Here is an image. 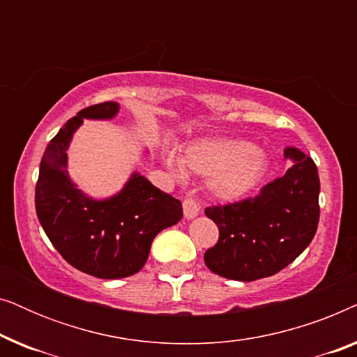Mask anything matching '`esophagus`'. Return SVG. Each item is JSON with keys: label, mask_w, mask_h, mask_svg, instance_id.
<instances>
[{"label": "esophagus", "mask_w": 357, "mask_h": 357, "mask_svg": "<svg viewBox=\"0 0 357 357\" xmlns=\"http://www.w3.org/2000/svg\"><path fill=\"white\" fill-rule=\"evenodd\" d=\"M183 213H185V218H187V219H193L195 216H198L199 206H198L197 199L192 198V197L185 198L183 199Z\"/></svg>", "instance_id": "1"}]
</instances>
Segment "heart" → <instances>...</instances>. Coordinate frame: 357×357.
Returning <instances> with one entry per match:
<instances>
[{
	"mask_svg": "<svg viewBox=\"0 0 357 357\" xmlns=\"http://www.w3.org/2000/svg\"><path fill=\"white\" fill-rule=\"evenodd\" d=\"M165 164L175 175H182L177 160L167 158ZM182 165L190 172L209 177V187L218 198L238 199L265 175L266 154L241 139L209 138L190 144L182 155Z\"/></svg>",
	"mask_w": 357,
	"mask_h": 357,
	"instance_id": "b5f03b06",
	"label": "heart"
}]
</instances>
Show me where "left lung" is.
Returning <instances> with one entry per match:
<instances>
[{
	"instance_id": "obj_1",
	"label": "left lung",
	"mask_w": 357,
	"mask_h": 357,
	"mask_svg": "<svg viewBox=\"0 0 357 357\" xmlns=\"http://www.w3.org/2000/svg\"><path fill=\"white\" fill-rule=\"evenodd\" d=\"M284 158L291 167L257 197L204 209L219 229L218 243L204 253L213 273L236 281L273 276L312 242L320 218L319 170L296 148H286Z\"/></svg>"
}]
</instances>
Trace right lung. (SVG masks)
Wrapping results in <instances>:
<instances>
[{
    "label": "right lung",
    "mask_w": 357,
    "mask_h": 357,
    "mask_svg": "<svg viewBox=\"0 0 357 357\" xmlns=\"http://www.w3.org/2000/svg\"><path fill=\"white\" fill-rule=\"evenodd\" d=\"M115 102L82 109L48 143L36 185V211L58 253L86 275L119 280L138 273L151 243L165 227L182 219V203L133 174L119 195L96 202L71 183L66 149L82 119H112Z\"/></svg>",
    "instance_id": "add662e5"
}]
</instances>
